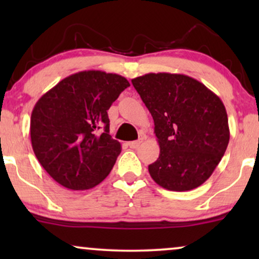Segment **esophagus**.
Instances as JSON below:
<instances>
[{
	"instance_id": "obj_1",
	"label": "esophagus",
	"mask_w": 259,
	"mask_h": 259,
	"mask_svg": "<svg viewBox=\"0 0 259 259\" xmlns=\"http://www.w3.org/2000/svg\"><path fill=\"white\" fill-rule=\"evenodd\" d=\"M140 144H141L140 140H136V141H130V143L127 145H128L131 148H138V147H139Z\"/></svg>"
}]
</instances>
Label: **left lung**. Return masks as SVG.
<instances>
[{
    "mask_svg": "<svg viewBox=\"0 0 259 259\" xmlns=\"http://www.w3.org/2000/svg\"><path fill=\"white\" fill-rule=\"evenodd\" d=\"M132 83L154 120L160 154L148 172L169 191H190L210 178L230 140L225 106L184 74L150 73Z\"/></svg>",
    "mask_w": 259,
    "mask_h": 259,
    "instance_id": "left-lung-1",
    "label": "left lung"
}]
</instances>
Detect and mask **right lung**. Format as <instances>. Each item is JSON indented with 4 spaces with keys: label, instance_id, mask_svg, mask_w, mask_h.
Here are the masks:
<instances>
[{
    "label": "right lung",
    "instance_id": "1",
    "mask_svg": "<svg viewBox=\"0 0 259 259\" xmlns=\"http://www.w3.org/2000/svg\"><path fill=\"white\" fill-rule=\"evenodd\" d=\"M128 86L118 74L84 70L38 99L30 118L31 146L56 183L90 190L109 175L121 145L109 136L107 111Z\"/></svg>",
    "mask_w": 259,
    "mask_h": 259
}]
</instances>
